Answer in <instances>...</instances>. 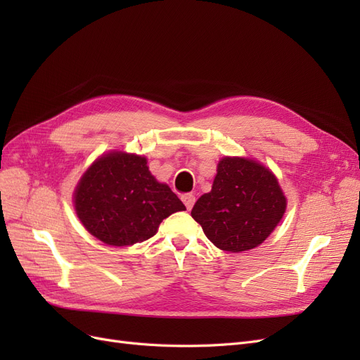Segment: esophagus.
Returning a JSON list of instances; mask_svg holds the SVG:
<instances>
[{
  "instance_id": "34e87169",
  "label": "esophagus",
  "mask_w": 360,
  "mask_h": 360,
  "mask_svg": "<svg viewBox=\"0 0 360 360\" xmlns=\"http://www.w3.org/2000/svg\"><path fill=\"white\" fill-rule=\"evenodd\" d=\"M181 201L184 202V205H186V209L191 210L193 204H195V195L193 193H184L181 197Z\"/></svg>"
}]
</instances>
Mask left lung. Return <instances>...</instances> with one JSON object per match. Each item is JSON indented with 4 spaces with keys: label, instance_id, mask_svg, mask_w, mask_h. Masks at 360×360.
Instances as JSON below:
<instances>
[{
    "label": "left lung",
    "instance_id": "obj_1",
    "mask_svg": "<svg viewBox=\"0 0 360 360\" xmlns=\"http://www.w3.org/2000/svg\"><path fill=\"white\" fill-rule=\"evenodd\" d=\"M287 209L278 179L264 165L245 158H224L209 193L195 202L192 217L222 250L242 252L263 243Z\"/></svg>",
    "mask_w": 360,
    "mask_h": 360
}]
</instances>
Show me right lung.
<instances>
[{
	"label": "right lung",
	"mask_w": 360,
	"mask_h": 360,
	"mask_svg": "<svg viewBox=\"0 0 360 360\" xmlns=\"http://www.w3.org/2000/svg\"><path fill=\"white\" fill-rule=\"evenodd\" d=\"M73 198L85 230L111 246L144 242L158 233L165 217L186 210L168 184L151 176L144 156L124 151L96 159Z\"/></svg>",
	"instance_id": "right-lung-1"
}]
</instances>
